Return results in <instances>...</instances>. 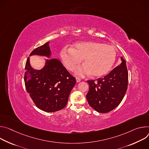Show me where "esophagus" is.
I'll list each match as a JSON object with an SVG mask.
<instances>
[{
  "label": "esophagus",
  "mask_w": 149,
  "mask_h": 149,
  "mask_svg": "<svg viewBox=\"0 0 149 149\" xmlns=\"http://www.w3.org/2000/svg\"><path fill=\"white\" fill-rule=\"evenodd\" d=\"M76 81L77 82V83H79V82H80V81H81V79H79V78H78V77H76Z\"/></svg>",
  "instance_id": "34e87169"
}]
</instances>
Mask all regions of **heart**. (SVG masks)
<instances>
[{
	"label": "heart",
	"instance_id": "1",
	"mask_svg": "<svg viewBox=\"0 0 149 149\" xmlns=\"http://www.w3.org/2000/svg\"><path fill=\"white\" fill-rule=\"evenodd\" d=\"M60 57L65 68L73 71L84 59V65L79 68L76 74L84 76L92 73L95 77L107 74L116 60L117 51L110 45L98 41L76 42L73 47L64 48Z\"/></svg>",
	"mask_w": 149,
	"mask_h": 149
}]
</instances>
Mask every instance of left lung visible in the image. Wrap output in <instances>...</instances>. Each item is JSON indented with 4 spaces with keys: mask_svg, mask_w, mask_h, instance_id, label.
Masks as SVG:
<instances>
[{
    "mask_svg": "<svg viewBox=\"0 0 149 149\" xmlns=\"http://www.w3.org/2000/svg\"><path fill=\"white\" fill-rule=\"evenodd\" d=\"M120 65L104 78L88 80L89 90L86 95L89 105L98 112L107 113L122 101L128 86V74L125 60L121 57Z\"/></svg>",
    "mask_w": 149,
    "mask_h": 149,
    "instance_id": "8db88e82",
    "label": "left lung"
}]
</instances>
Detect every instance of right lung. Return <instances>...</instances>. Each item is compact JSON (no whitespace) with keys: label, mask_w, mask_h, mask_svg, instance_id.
<instances>
[{"label":"right lung","mask_w":149,"mask_h":149,"mask_svg":"<svg viewBox=\"0 0 149 149\" xmlns=\"http://www.w3.org/2000/svg\"><path fill=\"white\" fill-rule=\"evenodd\" d=\"M49 42L34 49L31 54L49 57ZM24 81L26 90L36 105L41 110L53 112L64 108L68 101L76 79L57 59H47L41 70L33 69L28 58Z\"/></svg>","instance_id":"right-lung-1"}]
</instances>
